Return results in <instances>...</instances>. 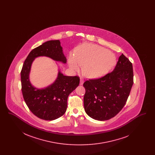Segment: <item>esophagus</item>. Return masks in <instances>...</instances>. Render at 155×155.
<instances>
[{
	"mask_svg": "<svg viewBox=\"0 0 155 155\" xmlns=\"http://www.w3.org/2000/svg\"><path fill=\"white\" fill-rule=\"evenodd\" d=\"M83 84H84V80L82 78H80V85H82Z\"/></svg>",
	"mask_w": 155,
	"mask_h": 155,
	"instance_id": "obj_1",
	"label": "esophagus"
}]
</instances>
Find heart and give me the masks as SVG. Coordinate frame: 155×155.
I'll return each mask as SVG.
<instances>
[{"mask_svg":"<svg viewBox=\"0 0 155 155\" xmlns=\"http://www.w3.org/2000/svg\"><path fill=\"white\" fill-rule=\"evenodd\" d=\"M116 56L97 45L85 44L79 46L68 58V65L73 71L82 67L84 75L91 79L101 78L116 66Z\"/></svg>","mask_w":155,"mask_h":155,"instance_id":"b5f03b06","label":"heart"}]
</instances>
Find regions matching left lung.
<instances>
[{
    "label": "left lung",
    "instance_id": "left-lung-1",
    "mask_svg": "<svg viewBox=\"0 0 155 155\" xmlns=\"http://www.w3.org/2000/svg\"><path fill=\"white\" fill-rule=\"evenodd\" d=\"M133 64L122 54L114 70L103 77L85 81L84 109L91 118L104 121L114 117L124 106L133 83Z\"/></svg>",
    "mask_w": 155,
    "mask_h": 155
}]
</instances>
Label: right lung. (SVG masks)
Returning a JSON list of instances; mask_svg holds the SVG:
<instances>
[{
    "label": "right lung",
    "mask_w": 155,
    "mask_h": 155,
    "mask_svg": "<svg viewBox=\"0 0 155 155\" xmlns=\"http://www.w3.org/2000/svg\"><path fill=\"white\" fill-rule=\"evenodd\" d=\"M45 56L66 64L67 59L59 40L48 41L32 50L22 66L21 82L24 99L31 112L38 118L54 120L66 112L68 95L79 85L77 76H66L59 70L57 78L52 84L37 88L31 83L30 74L34 60Z\"/></svg>",
    "instance_id": "right-lung-1"
}]
</instances>
